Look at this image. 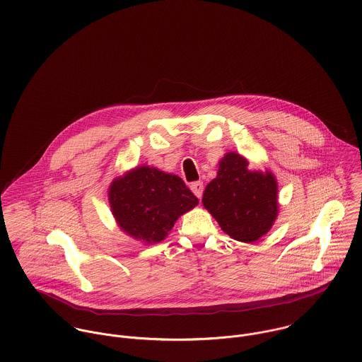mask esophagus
<instances>
[{"instance_id": "esophagus-1", "label": "esophagus", "mask_w": 362, "mask_h": 362, "mask_svg": "<svg viewBox=\"0 0 362 362\" xmlns=\"http://www.w3.org/2000/svg\"><path fill=\"white\" fill-rule=\"evenodd\" d=\"M191 189H192V192L195 194L197 198H202V194H204V182H201V181L192 182V184H191Z\"/></svg>"}]
</instances>
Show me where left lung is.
Here are the masks:
<instances>
[{
    "label": "left lung",
    "instance_id": "8db88e82",
    "mask_svg": "<svg viewBox=\"0 0 362 362\" xmlns=\"http://www.w3.org/2000/svg\"><path fill=\"white\" fill-rule=\"evenodd\" d=\"M277 191L270 171H251L245 157L228 152L218 161L217 177L207 184L202 204L231 238L255 243L277 217Z\"/></svg>",
    "mask_w": 362,
    "mask_h": 362
}]
</instances>
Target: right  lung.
I'll return each instance as SVG.
<instances>
[{
  "instance_id": "right-lung-1",
  "label": "right lung",
  "mask_w": 362,
  "mask_h": 362,
  "mask_svg": "<svg viewBox=\"0 0 362 362\" xmlns=\"http://www.w3.org/2000/svg\"><path fill=\"white\" fill-rule=\"evenodd\" d=\"M108 202L119 228L145 244L163 241L177 218L199 204L178 175L149 165L115 178Z\"/></svg>"
}]
</instances>
